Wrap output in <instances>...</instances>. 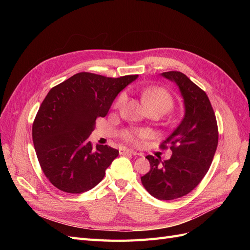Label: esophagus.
Segmentation results:
<instances>
[{"instance_id":"esophagus-1","label":"esophagus","mask_w":250,"mask_h":250,"mask_svg":"<svg viewBox=\"0 0 250 250\" xmlns=\"http://www.w3.org/2000/svg\"><path fill=\"white\" fill-rule=\"evenodd\" d=\"M120 154H131V155H141L137 151H133L131 149H120Z\"/></svg>"}]
</instances>
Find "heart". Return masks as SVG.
<instances>
[{"label": "heart", "instance_id": "b5f03b06", "mask_svg": "<svg viewBox=\"0 0 250 250\" xmlns=\"http://www.w3.org/2000/svg\"><path fill=\"white\" fill-rule=\"evenodd\" d=\"M142 99L149 109L162 108L166 112L173 107L174 100L171 94L163 87L150 86L142 89ZM127 101L126 93H121L115 102L116 109H122ZM148 138V132L145 130L133 129L127 130L123 134V139L134 146H139L144 139Z\"/></svg>", "mask_w": 250, "mask_h": 250}]
</instances>
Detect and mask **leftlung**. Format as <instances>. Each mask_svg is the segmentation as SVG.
Returning <instances> with one entry per match:
<instances>
[{"label": "left lung", "mask_w": 250, "mask_h": 250, "mask_svg": "<svg viewBox=\"0 0 250 250\" xmlns=\"http://www.w3.org/2000/svg\"><path fill=\"white\" fill-rule=\"evenodd\" d=\"M162 76L175 82L184 98L185 117L161 145L172 150L167 161L146 156L150 171L141 177L146 190L160 200L180 198L193 191L208 173L218 145L216 116L206 92L177 71Z\"/></svg>", "instance_id": "1"}]
</instances>
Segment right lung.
<instances>
[{"label": "right lung", "instance_id": "1", "mask_svg": "<svg viewBox=\"0 0 250 250\" xmlns=\"http://www.w3.org/2000/svg\"><path fill=\"white\" fill-rule=\"evenodd\" d=\"M139 77L120 78L82 72L52 87L32 126L42 170L58 190L81 194L103 179L119 151L107 145L93 148L88 137L97 118H104L121 90Z\"/></svg>", "mask_w": 250, "mask_h": 250}]
</instances>
